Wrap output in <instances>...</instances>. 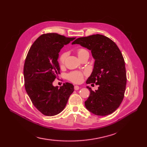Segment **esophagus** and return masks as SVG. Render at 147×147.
<instances>
[{"label": "esophagus", "instance_id": "obj_1", "mask_svg": "<svg viewBox=\"0 0 147 147\" xmlns=\"http://www.w3.org/2000/svg\"><path fill=\"white\" fill-rule=\"evenodd\" d=\"M79 88H80V87H78V85H75V86H74V89H75V90H78Z\"/></svg>", "mask_w": 147, "mask_h": 147}]
</instances>
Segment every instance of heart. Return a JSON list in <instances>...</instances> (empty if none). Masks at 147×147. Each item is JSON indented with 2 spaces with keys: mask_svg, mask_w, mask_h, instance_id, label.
<instances>
[{
  "mask_svg": "<svg viewBox=\"0 0 147 147\" xmlns=\"http://www.w3.org/2000/svg\"><path fill=\"white\" fill-rule=\"evenodd\" d=\"M77 54L78 57V58H81L83 56L85 55H89L88 52L85 49L80 48L78 49L77 51ZM67 52H63L61 55H60L59 58V62L60 65H62L65 63V60L67 57ZM84 78V74L80 71H71L67 75V78L70 81L74 82V83H80V82L83 80Z\"/></svg>",
  "mask_w": 147,
  "mask_h": 147,
  "instance_id": "1",
  "label": "heart"
}]
</instances>
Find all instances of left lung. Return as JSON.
<instances>
[{
  "instance_id": "left-lung-1",
  "label": "left lung",
  "mask_w": 147,
  "mask_h": 147,
  "mask_svg": "<svg viewBox=\"0 0 147 147\" xmlns=\"http://www.w3.org/2000/svg\"><path fill=\"white\" fill-rule=\"evenodd\" d=\"M91 51L95 59L94 69L86 82L95 84L98 90H90L85 102L86 109L96 115L112 113L122 102L126 88L127 75L124 59L113 41L103 35L80 37L72 42Z\"/></svg>"
}]
</instances>
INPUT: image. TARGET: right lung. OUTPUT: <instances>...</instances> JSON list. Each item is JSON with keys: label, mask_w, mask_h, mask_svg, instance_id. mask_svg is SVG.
<instances>
[{"label": "right lung", "mask_w": 147, "mask_h": 147, "mask_svg": "<svg viewBox=\"0 0 147 147\" xmlns=\"http://www.w3.org/2000/svg\"><path fill=\"white\" fill-rule=\"evenodd\" d=\"M75 38L56 33L43 34L27 53L24 67L25 88L33 105L44 115L61 112L74 91V85L68 82L60 88L52 83L60 74L59 53Z\"/></svg>", "instance_id": "right-lung-1"}]
</instances>
